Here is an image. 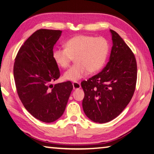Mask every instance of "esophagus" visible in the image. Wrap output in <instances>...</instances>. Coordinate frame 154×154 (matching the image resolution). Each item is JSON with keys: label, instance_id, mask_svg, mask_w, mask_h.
Here are the masks:
<instances>
[{"label": "esophagus", "instance_id": "1", "mask_svg": "<svg viewBox=\"0 0 154 154\" xmlns=\"http://www.w3.org/2000/svg\"><path fill=\"white\" fill-rule=\"evenodd\" d=\"M73 86L74 90H77L81 88V84L79 82H73Z\"/></svg>", "mask_w": 154, "mask_h": 154}]
</instances>
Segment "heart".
<instances>
[{
    "label": "heart",
    "mask_w": 154,
    "mask_h": 154,
    "mask_svg": "<svg viewBox=\"0 0 154 154\" xmlns=\"http://www.w3.org/2000/svg\"><path fill=\"white\" fill-rule=\"evenodd\" d=\"M109 53V43L106 38L78 35L66 42L65 48H55L52 57L57 65L62 68L68 67L75 58L76 63L66 71L63 78L77 82L85 77L88 72L93 73L100 70Z\"/></svg>",
    "instance_id": "b5f03b06"
}]
</instances>
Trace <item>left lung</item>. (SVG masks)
<instances>
[{
	"mask_svg": "<svg viewBox=\"0 0 154 154\" xmlns=\"http://www.w3.org/2000/svg\"><path fill=\"white\" fill-rule=\"evenodd\" d=\"M110 31L113 45L109 62L101 72L81 82L85 115L100 124L115 119L124 111L133 96L137 78L135 55L119 34Z\"/></svg>",
	"mask_w": 154,
	"mask_h": 154,
	"instance_id": "1",
	"label": "left lung"
}]
</instances>
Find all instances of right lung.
Wrapping results in <instances>:
<instances>
[{"mask_svg": "<svg viewBox=\"0 0 154 154\" xmlns=\"http://www.w3.org/2000/svg\"><path fill=\"white\" fill-rule=\"evenodd\" d=\"M61 34L59 30H36L20 47L14 65L19 99L34 118L46 123L63 115L73 90L70 81L52 85L60 75L52 54Z\"/></svg>", "mask_w": 154, "mask_h": 154, "instance_id": "right-lung-1", "label": "right lung"}]
</instances>
